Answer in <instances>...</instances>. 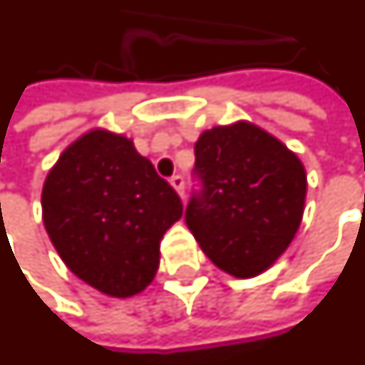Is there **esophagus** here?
Returning <instances> with one entry per match:
<instances>
[{
    "label": "esophagus",
    "mask_w": 365,
    "mask_h": 365,
    "mask_svg": "<svg viewBox=\"0 0 365 365\" xmlns=\"http://www.w3.org/2000/svg\"><path fill=\"white\" fill-rule=\"evenodd\" d=\"M170 183H172V187H174L180 195H185V182H183L182 175H172V180H170Z\"/></svg>",
    "instance_id": "1"
}]
</instances>
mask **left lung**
Listing matches in <instances>:
<instances>
[{"label":"left lung","mask_w":365,"mask_h":365,"mask_svg":"<svg viewBox=\"0 0 365 365\" xmlns=\"http://www.w3.org/2000/svg\"><path fill=\"white\" fill-rule=\"evenodd\" d=\"M185 223L211 261L255 277L284 253L298 231L307 174L289 148L249 122L215 126L195 142Z\"/></svg>","instance_id":"left-lung-1"}]
</instances>
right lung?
Listing matches in <instances>:
<instances>
[{
    "label": "right lung",
    "instance_id": "obj_1",
    "mask_svg": "<svg viewBox=\"0 0 365 365\" xmlns=\"http://www.w3.org/2000/svg\"><path fill=\"white\" fill-rule=\"evenodd\" d=\"M41 203L65 264L86 284L118 298L152 282L160 241L183 213L180 195L132 140L106 130L88 132L63 152Z\"/></svg>",
    "mask_w": 365,
    "mask_h": 365
}]
</instances>
